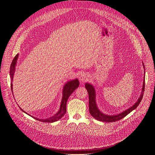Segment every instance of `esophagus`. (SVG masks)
Returning a JSON list of instances; mask_svg holds the SVG:
<instances>
[{"mask_svg": "<svg viewBox=\"0 0 155 155\" xmlns=\"http://www.w3.org/2000/svg\"><path fill=\"white\" fill-rule=\"evenodd\" d=\"M88 78H89V76H88L86 74H83L81 75V76L79 77V80L81 82H84L88 80Z\"/></svg>", "mask_w": 155, "mask_h": 155, "instance_id": "34e87169", "label": "esophagus"}]
</instances>
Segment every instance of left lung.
<instances>
[{"mask_svg":"<svg viewBox=\"0 0 155 155\" xmlns=\"http://www.w3.org/2000/svg\"><path fill=\"white\" fill-rule=\"evenodd\" d=\"M143 66L144 68V74L145 72V66L143 63ZM85 87L87 91L88 95H89V111L90 114L91 115L93 118H94L96 120H99L100 121H104V122H114L118 121L124 117H125L127 115H128L130 112H131L132 110L136 109L137 106L139 105L140 102L142 101V99L143 97V95L144 93L145 90V75L143 81V85H142V92L140 94V96H139V98L137 101V102L130 107V108H127V110H124L123 112L117 114V115H108L107 114H104L103 112H101V110L97 107L96 101V91L94 86L90 84L86 83H85Z\"/></svg>","mask_w":155,"mask_h":155,"instance_id":"1","label":"left lung"}]
</instances>
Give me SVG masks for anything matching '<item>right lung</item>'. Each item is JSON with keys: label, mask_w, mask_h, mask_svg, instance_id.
Here are the masks:
<instances>
[{"label": "right lung", "mask_w": 155, "mask_h": 155, "mask_svg": "<svg viewBox=\"0 0 155 155\" xmlns=\"http://www.w3.org/2000/svg\"><path fill=\"white\" fill-rule=\"evenodd\" d=\"M18 56H19V54H17L15 56V57L13 58V61L10 65V75L11 80H12L11 81H12V80L13 79L14 73L15 72V67L16 65ZM79 84H80L79 81L77 78H76V79L68 81L64 85L63 90H62V100H61V102L60 108H59V111L54 115H53L48 118H47V119H38L34 117H32V116L31 117L37 120H38L41 122H45V123H53V122L57 121L58 120L61 119L66 113V105H67V101H68V98L71 95V94L79 86ZM12 86H13V84L12 82L11 83V89L13 92V87ZM21 110L23 112H25V114H27V113L25 112L23 109L21 108ZM28 115H29V114H28Z\"/></svg>", "instance_id": "1"}]
</instances>
